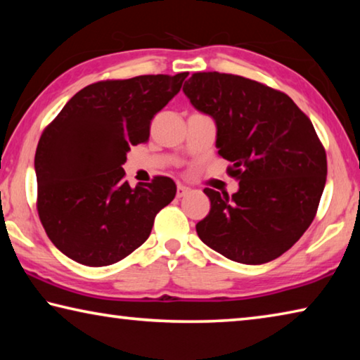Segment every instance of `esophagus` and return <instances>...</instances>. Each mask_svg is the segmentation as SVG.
Returning a JSON list of instances; mask_svg holds the SVG:
<instances>
[{
  "instance_id": "obj_1",
  "label": "esophagus",
  "mask_w": 360,
  "mask_h": 360,
  "mask_svg": "<svg viewBox=\"0 0 360 360\" xmlns=\"http://www.w3.org/2000/svg\"><path fill=\"white\" fill-rule=\"evenodd\" d=\"M191 191V188L188 187H186L184 184H178V192H176V195H178V197L181 198V197H184V195Z\"/></svg>"
}]
</instances>
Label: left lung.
<instances>
[{
  "mask_svg": "<svg viewBox=\"0 0 360 360\" xmlns=\"http://www.w3.org/2000/svg\"><path fill=\"white\" fill-rule=\"evenodd\" d=\"M192 105L217 125V154L240 181L230 197L206 187L211 210L197 224L205 245L240 264H265L300 240L318 212L326 149L290 96L252 79L206 71L184 84Z\"/></svg>",
  "mask_w": 360,
  "mask_h": 360,
  "instance_id": "1",
  "label": "left lung"
}]
</instances>
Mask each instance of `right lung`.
<instances>
[{"instance_id": "add662e5", "label": "right lung", "mask_w": 360, "mask_h": 360, "mask_svg": "<svg viewBox=\"0 0 360 360\" xmlns=\"http://www.w3.org/2000/svg\"><path fill=\"white\" fill-rule=\"evenodd\" d=\"M188 72L106 79L72 96L39 138L34 155L42 227L57 249L87 266L125 259L149 238L176 195L168 176L131 188L122 165L146 143L150 122Z\"/></svg>"}]
</instances>
